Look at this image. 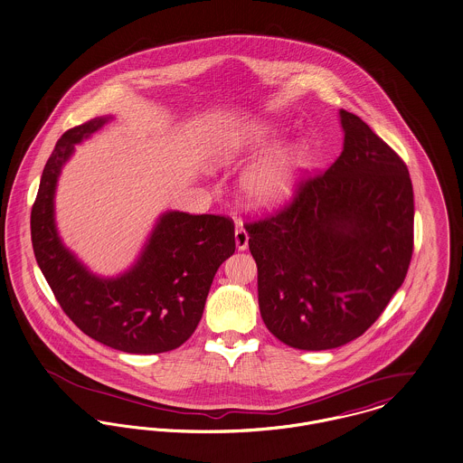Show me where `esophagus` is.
<instances>
[{
	"label": "esophagus",
	"mask_w": 463,
	"mask_h": 463,
	"mask_svg": "<svg viewBox=\"0 0 463 463\" xmlns=\"http://www.w3.org/2000/svg\"><path fill=\"white\" fill-rule=\"evenodd\" d=\"M235 242H237L239 250H246L247 246H249V235H247V232L242 226H239L235 230Z\"/></svg>",
	"instance_id": "obj_1"
}]
</instances>
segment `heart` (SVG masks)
Segmentation results:
<instances>
[{
	"label": "heart",
	"mask_w": 463,
	"mask_h": 463,
	"mask_svg": "<svg viewBox=\"0 0 463 463\" xmlns=\"http://www.w3.org/2000/svg\"><path fill=\"white\" fill-rule=\"evenodd\" d=\"M279 135L274 124H256L237 133L230 144L226 156H237L247 151H258L270 146ZM308 153L304 146H293L260 165L247 177V194L263 205L284 200L297 183L302 170L307 166Z\"/></svg>",
	"instance_id": "1"
}]
</instances>
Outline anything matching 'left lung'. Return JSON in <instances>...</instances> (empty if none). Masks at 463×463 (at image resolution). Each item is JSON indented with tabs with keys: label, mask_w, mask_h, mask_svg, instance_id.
<instances>
[{
	"label": "left lung",
	"mask_w": 463,
	"mask_h": 463,
	"mask_svg": "<svg viewBox=\"0 0 463 463\" xmlns=\"http://www.w3.org/2000/svg\"><path fill=\"white\" fill-rule=\"evenodd\" d=\"M344 151L272 214L246 221L261 317L306 351L364 335L407 276L414 247L409 170L358 116L340 110Z\"/></svg>",
	"instance_id": "8db88e82"
}]
</instances>
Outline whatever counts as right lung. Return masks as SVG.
Here are the masks:
<instances>
[{
	"label": "right lung",
	"instance_id": "add662e5",
	"mask_svg": "<svg viewBox=\"0 0 463 463\" xmlns=\"http://www.w3.org/2000/svg\"><path fill=\"white\" fill-rule=\"evenodd\" d=\"M105 123L96 118L64 131L47 159L32 209L34 258L64 314L86 335L133 354L172 351L196 330L217 269L235 252V224L226 216L166 213L129 272L90 274L58 237L54 191L73 146Z\"/></svg>",
	"mask_w": 463,
	"mask_h": 463
}]
</instances>
